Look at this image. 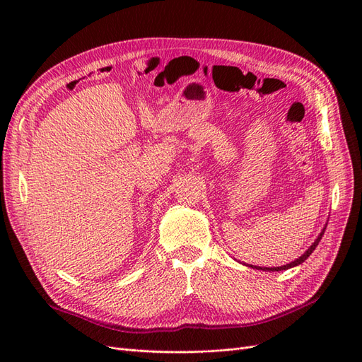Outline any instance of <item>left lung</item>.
<instances>
[{
  "label": "left lung",
  "mask_w": 362,
  "mask_h": 362,
  "mask_svg": "<svg viewBox=\"0 0 362 362\" xmlns=\"http://www.w3.org/2000/svg\"><path fill=\"white\" fill-rule=\"evenodd\" d=\"M325 229H326V228H323V229H322V233H320L319 235H317V238L314 240V243H313L308 249H306L299 258H296L294 261L288 262V264H286V266H281V267H258V266H252V264H250L249 267H252V269H257V270H262V272H281V270H287V269H291V267H296V266L302 264V262L313 254L314 249L317 247V245H319V242H320L322 237H323V234H325ZM246 266H247V264H246Z\"/></svg>",
  "instance_id": "left-lung-1"
}]
</instances>
